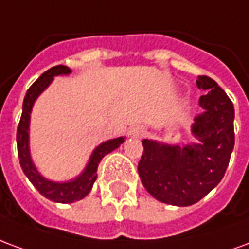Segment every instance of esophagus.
<instances>
[{"mask_svg": "<svg viewBox=\"0 0 249 249\" xmlns=\"http://www.w3.org/2000/svg\"><path fill=\"white\" fill-rule=\"evenodd\" d=\"M129 135L132 137H136V139H141L142 136H144V129L140 128V126H137V128H133V129L130 130Z\"/></svg>", "mask_w": 249, "mask_h": 249, "instance_id": "obj_1", "label": "esophagus"}]
</instances>
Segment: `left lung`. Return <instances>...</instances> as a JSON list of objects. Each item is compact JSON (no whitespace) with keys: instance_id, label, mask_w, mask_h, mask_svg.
Masks as SVG:
<instances>
[{"instance_id":"1","label":"left lung","mask_w":249,"mask_h":249,"mask_svg":"<svg viewBox=\"0 0 249 249\" xmlns=\"http://www.w3.org/2000/svg\"><path fill=\"white\" fill-rule=\"evenodd\" d=\"M197 88L205 92L198 100L191 133L198 142L165 144L142 140L139 162L141 183L161 203L188 207L208 195L224 176L235 145L233 104L211 77L198 76Z\"/></svg>"}]
</instances>
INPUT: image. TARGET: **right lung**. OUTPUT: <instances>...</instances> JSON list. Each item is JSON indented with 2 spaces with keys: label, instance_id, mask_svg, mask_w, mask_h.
<instances>
[{
  "label": "right lung",
  "instance_id": "right-lung-1",
  "mask_svg": "<svg viewBox=\"0 0 249 249\" xmlns=\"http://www.w3.org/2000/svg\"><path fill=\"white\" fill-rule=\"evenodd\" d=\"M71 71L68 66L57 65L51 68L49 71L42 73L37 81L28 89L26 96L22 104V114L19 120L18 128H17V151L21 168L24 171L25 176L29 178V181L36 187V189L44 196L54 203L69 204L78 201L90 192L93 184L97 178V168L100 161L104 156H107L114 149H117L125 141V137H116L112 140L104 141L100 145L93 149L92 155L89 157V161L77 178L68 180V181H52L49 178H44L36 168L35 162L32 160L30 155V139H29V126H30V114L35 105L36 100L38 98L41 93L51 85L53 78L56 76H68Z\"/></svg>",
  "mask_w": 249,
  "mask_h": 249
}]
</instances>
